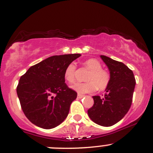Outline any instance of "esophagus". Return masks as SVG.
I'll return each instance as SVG.
<instances>
[{"label":"esophagus","instance_id":"34e87169","mask_svg":"<svg viewBox=\"0 0 153 153\" xmlns=\"http://www.w3.org/2000/svg\"><path fill=\"white\" fill-rule=\"evenodd\" d=\"M85 95H81V94H78V98H82V97H83Z\"/></svg>","mask_w":153,"mask_h":153}]
</instances>
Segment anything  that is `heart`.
Instances as JSON below:
<instances>
[{
  "instance_id": "heart-1",
  "label": "heart",
  "mask_w": 153,
  "mask_h": 153,
  "mask_svg": "<svg viewBox=\"0 0 153 153\" xmlns=\"http://www.w3.org/2000/svg\"><path fill=\"white\" fill-rule=\"evenodd\" d=\"M84 65L90 72L86 76L85 80L88 81L85 82H77L72 88L80 93H91L98 89L103 91L106 89L110 82V74L106 70L102 68L100 62L96 59H88L84 62ZM76 65L71 62L64 72V78L69 83H73L75 80V72Z\"/></svg>"
}]
</instances>
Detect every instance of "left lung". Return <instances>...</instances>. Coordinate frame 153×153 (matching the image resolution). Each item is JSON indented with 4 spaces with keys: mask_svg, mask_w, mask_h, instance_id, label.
Returning a JSON list of instances; mask_svg holds the SVG:
<instances>
[{
    "mask_svg": "<svg viewBox=\"0 0 153 153\" xmlns=\"http://www.w3.org/2000/svg\"><path fill=\"white\" fill-rule=\"evenodd\" d=\"M110 71V82L104 96H93L94 104L88 114L97 125L108 127L119 122L131 106L135 78L133 72L123 62L100 56Z\"/></svg>",
    "mask_w": 153,
    "mask_h": 153,
    "instance_id": "obj_1",
    "label": "left lung"
}]
</instances>
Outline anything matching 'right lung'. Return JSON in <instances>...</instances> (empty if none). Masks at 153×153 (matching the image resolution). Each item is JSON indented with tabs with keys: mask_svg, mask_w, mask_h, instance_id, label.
<instances>
[{
	"mask_svg": "<svg viewBox=\"0 0 153 153\" xmlns=\"http://www.w3.org/2000/svg\"><path fill=\"white\" fill-rule=\"evenodd\" d=\"M80 54L49 57L22 75L16 88L22 110L36 126L51 129L64 121L77 93L65 82L68 65Z\"/></svg>",
	"mask_w": 153,
	"mask_h": 153,
	"instance_id": "right-lung-1",
	"label": "right lung"
}]
</instances>
